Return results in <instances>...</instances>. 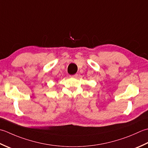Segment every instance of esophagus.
Listing matches in <instances>:
<instances>
[{
  "mask_svg": "<svg viewBox=\"0 0 148 148\" xmlns=\"http://www.w3.org/2000/svg\"><path fill=\"white\" fill-rule=\"evenodd\" d=\"M71 77H73V78H77L78 77V74H75L73 75H72V76H71Z\"/></svg>",
  "mask_w": 148,
  "mask_h": 148,
  "instance_id": "esophagus-1",
  "label": "esophagus"
}]
</instances>
